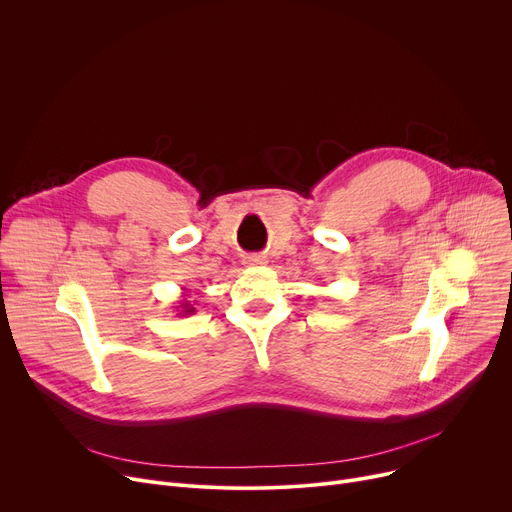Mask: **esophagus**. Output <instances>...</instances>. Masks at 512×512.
Returning <instances> with one entry per match:
<instances>
[{
  "instance_id": "esophagus-1",
  "label": "esophagus",
  "mask_w": 512,
  "mask_h": 512,
  "mask_svg": "<svg viewBox=\"0 0 512 512\" xmlns=\"http://www.w3.org/2000/svg\"><path fill=\"white\" fill-rule=\"evenodd\" d=\"M247 263H249V265H261V263H265V259H263L261 255H249V257H247Z\"/></svg>"
}]
</instances>
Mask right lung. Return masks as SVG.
Segmentation results:
<instances>
[{
    "instance_id": "add662e5",
    "label": "right lung",
    "mask_w": 512,
    "mask_h": 512,
    "mask_svg": "<svg viewBox=\"0 0 512 512\" xmlns=\"http://www.w3.org/2000/svg\"><path fill=\"white\" fill-rule=\"evenodd\" d=\"M185 290V288H183ZM187 292V290H185ZM183 292V298L181 300H177V304H175V311H179L177 315L179 317H187V315H193L195 313V306L191 304V300H189V294H185Z\"/></svg>"
}]
</instances>
